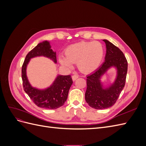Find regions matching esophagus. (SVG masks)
Instances as JSON below:
<instances>
[{"instance_id":"obj_1","label":"esophagus","mask_w":146,"mask_h":146,"mask_svg":"<svg viewBox=\"0 0 146 146\" xmlns=\"http://www.w3.org/2000/svg\"><path fill=\"white\" fill-rule=\"evenodd\" d=\"M78 78V76L77 74H75V75H73V76H72V79L73 81H75L76 80V79H77Z\"/></svg>"}]
</instances>
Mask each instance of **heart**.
<instances>
[{
	"mask_svg": "<svg viewBox=\"0 0 146 146\" xmlns=\"http://www.w3.org/2000/svg\"><path fill=\"white\" fill-rule=\"evenodd\" d=\"M65 56L58 57L60 63L68 69H72L73 63L83 73L90 74L98 69L104 55L103 45L98 41L80 42L69 46L65 49Z\"/></svg>",
	"mask_w": 146,
	"mask_h": 146,
	"instance_id": "obj_1",
	"label": "heart"
}]
</instances>
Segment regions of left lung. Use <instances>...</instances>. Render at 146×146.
<instances>
[{"mask_svg": "<svg viewBox=\"0 0 146 146\" xmlns=\"http://www.w3.org/2000/svg\"><path fill=\"white\" fill-rule=\"evenodd\" d=\"M106 44L105 61L94 72L88 75L85 100L91 107L102 110L112 107L116 103L125 86L128 63L123 52L107 39H103ZM114 67L117 76L113 84L105 86L101 79L110 69Z\"/></svg>", "mask_w": 146, "mask_h": 146, "instance_id": "1", "label": "left lung"}]
</instances>
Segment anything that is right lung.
Masks as SVG:
<instances>
[{"label":"right lung","mask_w":146,"mask_h":146,"mask_svg":"<svg viewBox=\"0 0 146 146\" xmlns=\"http://www.w3.org/2000/svg\"><path fill=\"white\" fill-rule=\"evenodd\" d=\"M37 56H44L56 64V52L51 48L50 42L44 41L34 47L26 56L22 67V79L25 92L38 107L49 110L58 108L67 100L69 90L73 83L70 76L58 75L52 85L45 89L32 86L27 76V67L30 60Z\"/></svg>","instance_id":"obj_1"}]
</instances>
